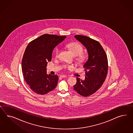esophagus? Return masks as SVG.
Returning <instances> with one entry per match:
<instances>
[{
  "label": "esophagus",
  "instance_id": "1",
  "mask_svg": "<svg viewBox=\"0 0 133 133\" xmlns=\"http://www.w3.org/2000/svg\"><path fill=\"white\" fill-rule=\"evenodd\" d=\"M60 77H63V78H64V77H67V76H66V75H61V76H60Z\"/></svg>",
  "mask_w": 133,
  "mask_h": 133
}]
</instances>
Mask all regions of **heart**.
Returning <instances> with one entry per match:
<instances>
[{
  "instance_id": "obj_1",
  "label": "heart",
  "mask_w": 133,
  "mask_h": 133,
  "mask_svg": "<svg viewBox=\"0 0 133 133\" xmlns=\"http://www.w3.org/2000/svg\"><path fill=\"white\" fill-rule=\"evenodd\" d=\"M68 49L71 51L72 53L74 56H77V60L79 62L84 61L86 59V56L85 54L83 53V47L82 46L77 43H68L66 45ZM60 53V49L59 48H56L55 50V57H58ZM72 66L70 65H65L63 66V68L65 69H69L71 68Z\"/></svg>"
}]
</instances>
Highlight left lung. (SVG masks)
Segmentation results:
<instances>
[{
    "mask_svg": "<svg viewBox=\"0 0 133 133\" xmlns=\"http://www.w3.org/2000/svg\"><path fill=\"white\" fill-rule=\"evenodd\" d=\"M75 37L86 48L89 57L83 66L86 75L85 80L76 77L74 90L80 95L87 97L96 92L104 82L108 74V57L97 41L80 35H76Z\"/></svg>",
    "mask_w": 133,
    "mask_h": 133,
    "instance_id": "8db88e82",
    "label": "left lung"
}]
</instances>
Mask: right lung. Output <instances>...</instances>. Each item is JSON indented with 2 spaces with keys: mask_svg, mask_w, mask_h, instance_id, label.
Instances as JSON below:
<instances>
[{
  "mask_svg": "<svg viewBox=\"0 0 133 133\" xmlns=\"http://www.w3.org/2000/svg\"><path fill=\"white\" fill-rule=\"evenodd\" d=\"M66 36L45 34L30 42L22 61V70L25 82L36 94L44 95L55 89L58 77L46 74L48 61L52 59L54 48Z\"/></svg>",
  "mask_w": 133,
  "mask_h": 133,
  "instance_id": "1",
  "label": "right lung"
}]
</instances>
